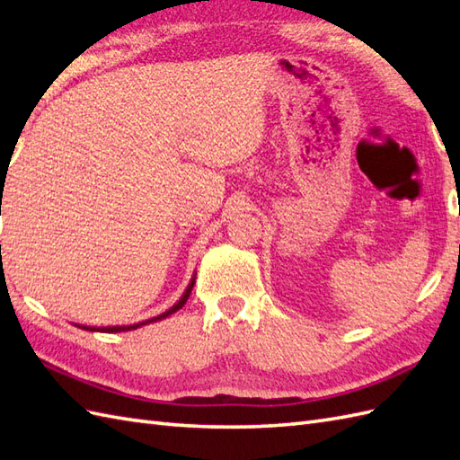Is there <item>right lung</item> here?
Wrapping results in <instances>:
<instances>
[{
    "mask_svg": "<svg viewBox=\"0 0 460 460\" xmlns=\"http://www.w3.org/2000/svg\"><path fill=\"white\" fill-rule=\"evenodd\" d=\"M2 215V213H0ZM193 284H196V276L191 278V282H190V286L186 288V291H184V296L180 297V301L176 303V305H172V307L169 309V311H164L163 314H159V316H153V318H149V320H144V323H137V324H130V326H102V328H95V326H80V324H76L78 328H82V330H90V332H105V333H113V332H128V330H136V328H140V326H144V324H149V323H155V320H163V318H166L169 314H172V313H176L178 309H182L184 307V303L188 301V297H190V294H191V288H193Z\"/></svg>",
    "mask_w": 460,
    "mask_h": 460,
    "instance_id": "1",
    "label": "right lung"
}]
</instances>
